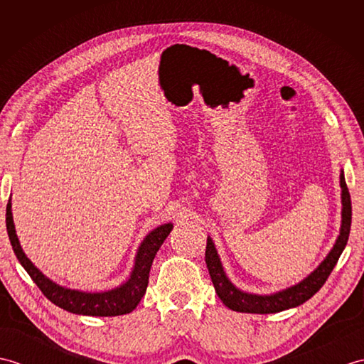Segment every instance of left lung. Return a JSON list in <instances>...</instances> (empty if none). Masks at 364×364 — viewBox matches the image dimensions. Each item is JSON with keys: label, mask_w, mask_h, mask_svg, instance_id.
Segmentation results:
<instances>
[{"label": "left lung", "mask_w": 364, "mask_h": 364, "mask_svg": "<svg viewBox=\"0 0 364 364\" xmlns=\"http://www.w3.org/2000/svg\"><path fill=\"white\" fill-rule=\"evenodd\" d=\"M341 202H343V223L341 231L336 239V244L328 257L321 262V266L314 270L311 275H308L304 282L292 286L284 291H280L272 296H257V294H247L236 289L233 284L230 283L225 272H223L219 255L215 252V247L208 237L206 241V252H205V261L206 267L210 270L211 282L214 284V289L218 292L219 299L223 301V305L228 306L230 310L239 311V313H257V314H269V313H278L288 308L299 306L311 299L316 292H318L323 283L327 282L331 270L336 266V262L341 257L344 247L347 244L350 233V223H352V202L350 194L347 189L344 173H341Z\"/></svg>", "instance_id": "8db88e82"}]
</instances>
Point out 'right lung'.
I'll list each match as a JSON object with an SVG mask.
<instances>
[{"label":"right lung","mask_w":364,"mask_h":364,"mask_svg":"<svg viewBox=\"0 0 364 364\" xmlns=\"http://www.w3.org/2000/svg\"><path fill=\"white\" fill-rule=\"evenodd\" d=\"M11 198L6 206V227L7 235H9V241L14 249V253L17 255L20 264L25 267L33 282L38 286V289L43 292V296L58 305L63 310H67L75 314H84V316H120L131 313L137 306L139 301L144 297L146 291V284H149V275L150 267L154 259V255L158 253L159 247L166 241L170 231H172V223H166L144 239V242L139 247L136 264L131 274L129 280L122 284L120 288H115L107 292H81L67 289L53 283L48 280L41 270H38L33 262H31L26 255L23 253L18 237L15 235L12 211H11Z\"/></svg>","instance_id":"obj_1"}]
</instances>
